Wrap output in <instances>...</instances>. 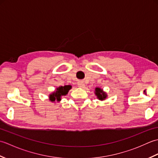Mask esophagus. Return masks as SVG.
Returning <instances> with one entry per match:
<instances>
[{"mask_svg": "<svg viewBox=\"0 0 158 158\" xmlns=\"http://www.w3.org/2000/svg\"><path fill=\"white\" fill-rule=\"evenodd\" d=\"M78 85H79V86L80 87V88H84V87H85V84L82 81H79L78 82Z\"/></svg>", "mask_w": 158, "mask_h": 158, "instance_id": "esophagus-1", "label": "esophagus"}]
</instances>
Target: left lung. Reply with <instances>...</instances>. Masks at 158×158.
Listing matches in <instances>:
<instances>
[{
	"mask_svg": "<svg viewBox=\"0 0 158 158\" xmlns=\"http://www.w3.org/2000/svg\"><path fill=\"white\" fill-rule=\"evenodd\" d=\"M95 94L97 96V98L100 100H105L107 97L106 94L105 92H103V90L100 88H96L95 89Z\"/></svg>",
	"mask_w": 158,
	"mask_h": 158,
	"instance_id": "left-lung-1",
	"label": "left lung"
}]
</instances>
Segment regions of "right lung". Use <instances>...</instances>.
<instances>
[{
  "label": "right lung",
  "mask_w": 158,
  "mask_h": 158,
  "mask_svg": "<svg viewBox=\"0 0 158 158\" xmlns=\"http://www.w3.org/2000/svg\"><path fill=\"white\" fill-rule=\"evenodd\" d=\"M70 89H71V86L70 85L58 87V88H56V90L55 92H53L49 95V100H51L52 102H55L56 100L58 102L60 101L62 96H66Z\"/></svg>",
  "instance_id": "add662e5"
}]
</instances>
